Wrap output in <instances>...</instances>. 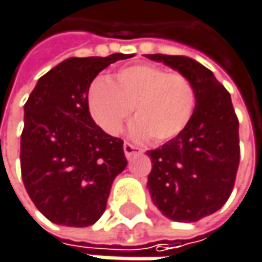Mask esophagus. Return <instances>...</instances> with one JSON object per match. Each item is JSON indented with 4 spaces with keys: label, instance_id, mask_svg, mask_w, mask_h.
<instances>
[{
    "label": "esophagus",
    "instance_id": "34e87169",
    "mask_svg": "<svg viewBox=\"0 0 262 262\" xmlns=\"http://www.w3.org/2000/svg\"><path fill=\"white\" fill-rule=\"evenodd\" d=\"M123 148H124V155H126V158H127V159H130L132 156H135V155H141V153L144 151L142 148H139V147L133 145V144H130V142H124Z\"/></svg>",
    "mask_w": 262,
    "mask_h": 262
}]
</instances>
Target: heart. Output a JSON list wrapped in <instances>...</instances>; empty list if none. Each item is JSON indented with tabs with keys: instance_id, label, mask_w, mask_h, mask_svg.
Listing matches in <instances>:
<instances>
[{
	"instance_id": "heart-1",
	"label": "heart",
	"mask_w": 262,
	"mask_h": 262,
	"mask_svg": "<svg viewBox=\"0 0 262 262\" xmlns=\"http://www.w3.org/2000/svg\"><path fill=\"white\" fill-rule=\"evenodd\" d=\"M195 94L181 73H168L151 63H136L118 70L112 80L98 76L86 91V107L92 121L107 135H118L132 109L136 121L135 138L167 142L176 138L191 120Z\"/></svg>"
}]
</instances>
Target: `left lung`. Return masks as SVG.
<instances>
[{"mask_svg":"<svg viewBox=\"0 0 262 262\" xmlns=\"http://www.w3.org/2000/svg\"><path fill=\"white\" fill-rule=\"evenodd\" d=\"M191 81L195 107L186 127L156 150H148V191L170 220L197 222L229 199L239 164L238 118L231 94L202 63L185 56L145 54Z\"/></svg>","mask_w":262,"mask_h":262,"instance_id":"left-lung-1","label":"left lung"}]
</instances>
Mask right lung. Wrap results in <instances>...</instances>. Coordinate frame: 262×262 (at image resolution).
Instances as JSON below:
<instances>
[{
    "instance_id": "obj_1",
    "label": "right lung",
    "mask_w": 262,
    "mask_h": 262,
    "mask_svg": "<svg viewBox=\"0 0 262 262\" xmlns=\"http://www.w3.org/2000/svg\"><path fill=\"white\" fill-rule=\"evenodd\" d=\"M129 57H70L39 79L24 104L23 181L36 208L56 225H94L127 165L123 139L92 121L86 91L100 71Z\"/></svg>"
}]
</instances>
